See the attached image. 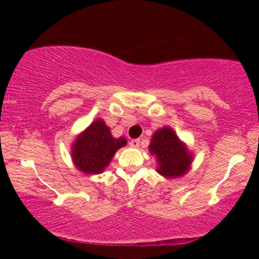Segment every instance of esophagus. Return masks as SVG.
<instances>
[{"label": "esophagus", "instance_id": "1", "mask_svg": "<svg viewBox=\"0 0 259 259\" xmlns=\"http://www.w3.org/2000/svg\"><path fill=\"white\" fill-rule=\"evenodd\" d=\"M139 144H140V140L139 139H134V140H131L130 141V146L133 147V148L139 147Z\"/></svg>", "mask_w": 259, "mask_h": 259}]
</instances>
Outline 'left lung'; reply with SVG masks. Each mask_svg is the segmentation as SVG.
<instances>
[{
	"label": "left lung",
	"instance_id": "8db88e82",
	"mask_svg": "<svg viewBox=\"0 0 259 259\" xmlns=\"http://www.w3.org/2000/svg\"><path fill=\"white\" fill-rule=\"evenodd\" d=\"M148 151L157 160V172L167 179L180 178L190 171L193 153L169 126L159 128L152 136Z\"/></svg>",
	"mask_w": 259,
	"mask_h": 259
}]
</instances>
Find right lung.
<instances>
[{"mask_svg":"<svg viewBox=\"0 0 259 259\" xmlns=\"http://www.w3.org/2000/svg\"><path fill=\"white\" fill-rule=\"evenodd\" d=\"M123 137L114 138L111 128L100 118L77 134L70 146L75 167L84 175H99L106 169L115 152L126 146Z\"/></svg>","mask_w":259,"mask_h":259,"instance_id":"right-lung-1","label":"right lung"}]
</instances>
